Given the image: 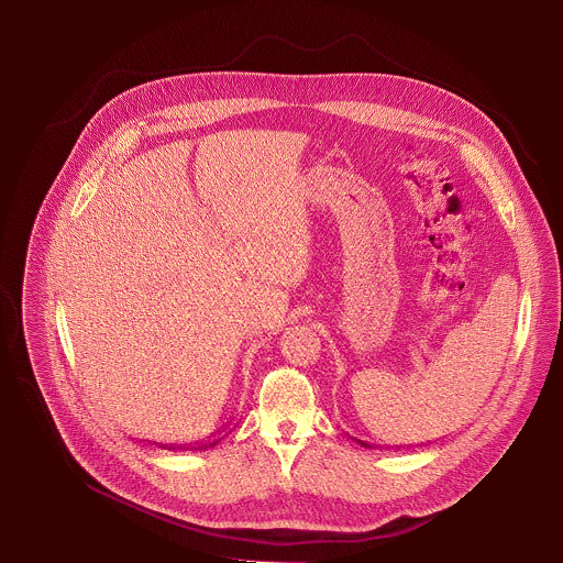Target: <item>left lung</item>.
<instances>
[{
  "label": "left lung",
  "instance_id": "left-lung-1",
  "mask_svg": "<svg viewBox=\"0 0 563 563\" xmlns=\"http://www.w3.org/2000/svg\"><path fill=\"white\" fill-rule=\"evenodd\" d=\"M357 442H360L364 449H371V444H366V442H362V440H357Z\"/></svg>",
  "mask_w": 563,
  "mask_h": 563
}]
</instances>
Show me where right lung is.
<instances>
[{
    "label": "right lung",
    "mask_w": 563,
    "mask_h": 563,
    "mask_svg": "<svg viewBox=\"0 0 563 563\" xmlns=\"http://www.w3.org/2000/svg\"><path fill=\"white\" fill-rule=\"evenodd\" d=\"M217 442H219V440H217ZM217 442H212V444H210V446H217ZM206 449H208V446H206Z\"/></svg>",
    "instance_id": "obj_1"
}]
</instances>
